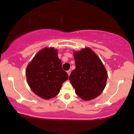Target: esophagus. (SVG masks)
<instances>
[{
    "label": "esophagus",
    "mask_w": 134,
    "mask_h": 134,
    "mask_svg": "<svg viewBox=\"0 0 134 134\" xmlns=\"http://www.w3.org/2000/svg\"><path fill=\"white\" fill-rule=\"evenodd\" d=\"M71 70H69V71H67V74H68L69 76L70 74H71Z\"/></svg>",
    "instance_id": "34e87169"
}]
</instances>
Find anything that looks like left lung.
Listing matches in <instances>:
<instances>
[{"label": "left lung", "mask_w": 134, "mask_h": 134, "mask_svg": "<svg viewBox=\"0 0 134 134\" xmlns=\"http://www.w3.org/2000/svg\"><path fill=\"white\" fill-rule=\"evenodd\" d=\"M75 69L69 76L70 82L80 98L85 101L94 99L105 88L108 75L102 62L87 47L74 52Z\"/></svg>", "instance_id": "obj_1"}]
</instances>
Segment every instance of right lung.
I'll return each instance as SVG.
<instances>
[{"mask_svg": "<svg viewBox=\"0 0 134 134\" xmlns=\"http://www.w3.org/2000/svg\"><path fill=\"white\" fill-rule=\"evenodd\" d=\"M26 74L32 91L46 99L58 95L63 83L69 78L62 69L57 50L53 47L40 51L28 64Z\"/></svg>", "mask_w": 134, "mask_h": 134, "instance_id": "right-lung-1", "label": "right lung"}]
</instances>
